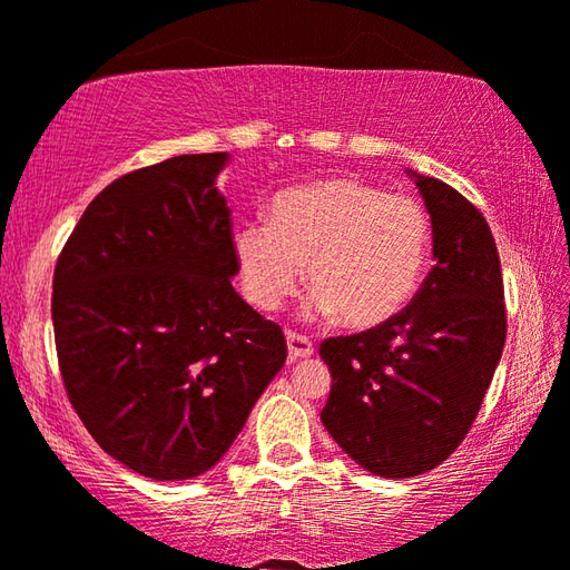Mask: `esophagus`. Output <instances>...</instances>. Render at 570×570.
<instances>
[{
	"mask_svg": "<svg viewBox=\"0 0 570 570\" xmlns=\"http://www.w3.org/2000/svg\"><path fill=\"white\" fill-rule=\"evenodd\" d=\"M311 354H313V341L295 334V331H287V356H291V362L308 358Z\"/></svg>",
	"mask_w": 570,
	"mask_h": 570,
	"instance_id": "34e87169",
	"label": "esophagus"
}]
</instances>
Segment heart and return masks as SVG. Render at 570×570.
<instances>
[{
    "label": "heart",
    "instance_id": "1",
    "mask_svg": "<svg viewBox=\"0 0 570 570\" xmlns=\"http://www.w3.org/2000/svg\"><path fill=\"white\" fill-rule=\"evenodd\" d=\"M431 239V218L413 196L334 178L275 196L269 224L236 226L234 259L255 308L277 311L305 265L313 315L338 313L346 326L372 328L415 295Z\"/></svg>",
    "mask_w": 570,
    "mask_h": 570
}]
</instances>
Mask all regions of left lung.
<instances>
[{
    "instance_id": "1",
    "label": "left lung",
    "mask_w": 570,
    "mask_h": 570,
    "mask_svg": "<svg viewBox=\"0 0 570 570\" xmlns=\"http://www.w3.org/2000/svg\"><path fill=\"white\" fill-rule=\"evenodd\" d=\"M413 175L431 214L435 265L390 321L321 344L334 376L323 425L358 466L387 479L423 474L459 449L507 336L487 218L449 183Z\"/></svg>"
}]
</instances>
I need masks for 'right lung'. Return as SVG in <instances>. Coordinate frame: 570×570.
Here are the masks:
<instances>
[{"label": "right lung", "mask_w": 570, "mask_h": 570, "mask_svg": "<svg viewBox=\"0 0 570 570\" xmlns=\"http://www.w3.org/2000/svg\"><path fill=\"white\" fill-rule=\"evenodd\" d=\"M226 153L178 155L96 196L52 273L66 395L137 474L194 479L229 451L287 344L232 287Z\"/></svg>", "instance_id": "add662e5"}]
</instances>
